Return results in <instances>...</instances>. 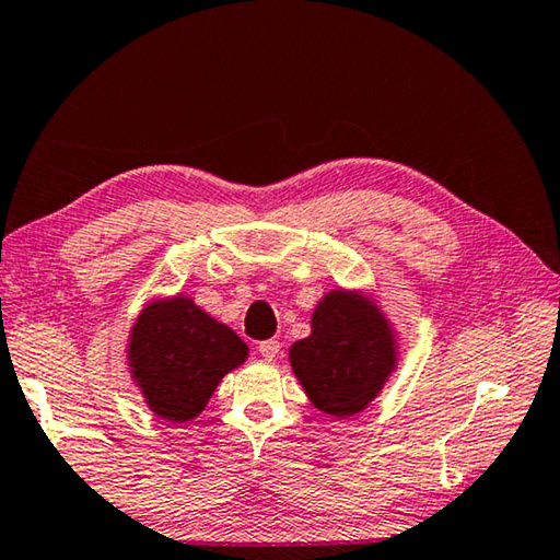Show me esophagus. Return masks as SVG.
I'll list each match as a JSON object with an SVG mask.
<instances>
[{"mask_svg":"<svg viewBox=\"0 0 560 560\" xmlns=\"http://www.w3.org/2000/svg\"><path fill=\"white\" fill-rule=\"evenodd\" d=\"M279 340H261L259 343V353L264 360H273L279 355Z\"/></svg>","mask_w":560,"mask_h":560,"instance_id":"esophagus-1","label":"esophagus"}]
</instances>
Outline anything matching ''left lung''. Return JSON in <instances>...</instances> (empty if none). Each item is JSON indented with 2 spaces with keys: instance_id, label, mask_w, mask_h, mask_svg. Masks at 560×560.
Listing matches in <instances>:
<instances>
[{
  "instance_id": "8db88e82",
  "label": "left lung",
  "mask_w": 560,
  "mask_h": 560,
  "mask_svg": "<svg viewBox=\"0 0 560 560\" xmlns=\"http://www.w3.org/2000/svg\"><path fill=\"white\" fill-rule=\"evenodd\" d=\"M400 343L377 301L363 289H330L311 314V334L289 348L291 371L324 415L363 412L390 381Z\"/></svg>"
}]
</instances>
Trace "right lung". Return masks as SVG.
I'll return each mask as SVG.
<instances>
[{"instance_id":"add662e5","label":"right lung","mask_w":560,"mask_h":560,"mask_svg":"<svg viewBox=\"0 0 560 560\" xmlns=\"http://www.w3.org/2000/svg\"><path fill=\"white\" fill-rule=\"evenodd\" d=\"M246 358L249 346L185 293L148 301L126 343L132 383L150 412L167 422L195 420Z\"/></svg>"}]
</instances>
